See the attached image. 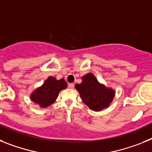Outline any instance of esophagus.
<instances>
[{"instance_id":"obj_1","label":"esophagus","mask_w":152,"mask_h":152,"mask_svg":"<svg viewBox=\"0 0 152 152\" xmlns=\"http://www.w3.org/2000/svg\"><path fill=\"white\" fill-rule=\"evenodd\" d=\"M69 88H70V89H73V88H74V84L69 83Z\"/></svg>"}]
</instances>
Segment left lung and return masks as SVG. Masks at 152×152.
I'll return each mask as SVG.
<instances>
[{"label": "left lung", "mask_w": 152, "mask_h": 152, "mask_svg": "<svg viewBox=\"0 0 152 152\" xmlns=\"http://www.w3.org/2000/svg\"><path fill=\"white\" fill-rule=\"evenodd\" d=\"M75 86L83 102L95 112L109 107L115 96V91L113 88L100 83L92 72L82 76L81 83L76 84Z\"/></svg>", "instance_id": "1"}]
</instances>
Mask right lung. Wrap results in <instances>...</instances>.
Masks as SVG:
<instances>
[{
  "label": "right lung",
  "instance_id": "obj_1",
  "mask_svg": "<svg viewBox=\"0 0 152 152\" xmlns=\"http://www.w3.org/2000/svg\"><path fill=\"white\" fill-rule=\"evenodd\" d=\"M67 87L64 79L56 80L53 76H49L43 83L30 95V100L42 109L48 107L57 99L61 90Z\"/></svg>",
  "mask_w": 152,
  "mask_h": 152
}]
</instances>
